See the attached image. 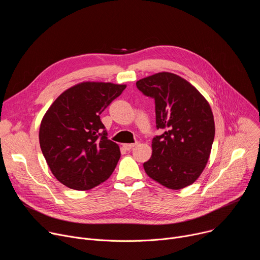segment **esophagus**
Listing matches in <instances>:
<instances>
[{
  "label": "esophagus",
  "mask_w": 260,
  "mask_h": 260,
  "mask_svg": "<svg viewBox=\"0 0 260 260\" xmlns=\"http://www.w3.org/2000/svg\"><path fill=\"white\" fill-rule=\"evenodd\" d=\"M137 145V143H133V144H123L122 146H123V148L125 150H131V149H133V148L135 147Z\"/></svg>",
  "instance_id": "34e87169"
}]
</instances>
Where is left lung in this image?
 <instances>
[{
	"label": "left lung",
	"instance_id": "8db88e82",
	"mask_svg": "<svg viewBox=\"0 0 260 260\" xmlns=\"http://www.w3.org/2000/svg\"><path fill=\"white\" fill-rule=\"evenodd\" d=\"M136 85L154 100L156 128L165 131L152 140V155L143 165L146 174L170 189L188 186L204 171L214 141L209 103L189 82L168 72Z\"/></svg>",
	"mask_w": 260,
	"mask_h": 260
}]
</instances>
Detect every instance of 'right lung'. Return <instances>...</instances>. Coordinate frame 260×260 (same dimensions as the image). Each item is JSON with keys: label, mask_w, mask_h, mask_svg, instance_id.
<instances>
[{"label": "right lung", "mask_w": 260, "mask_h": 260, "mask_svg": "<svg viewBox=\"0 0 260 260\" xmlns=\"http://www.w3.org/2000/svg\"><path fill=\"white\" fill-rule=\"evenodd\" d=\"M125 85L83 82L62 92L44 115L39 140L54 177L67 187L88 190L113 173L120 150L108 139L100 115Z\"/></svg>", "instance_id": "obj_1"}]
</instances>
